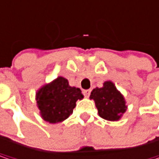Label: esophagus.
Here are the masks:
<instances>
[{"label": "esophagus", "mask_w": 159, "mask_h": 159, "mask_svg": "<svg viewBox=\"0 0 159 159\" xmlns=\"http://www.w3.org/2000/svg\"><path fill=\"white\" fill-rule=\"evenodd\" d=\"M90 93H91V90H83V94H84V95L85 97H88Z\"/></svg>", "instance_id": "obj_1"}]
</instances>
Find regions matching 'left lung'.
<instances>
[{
    "label": "left lung",
    "instance_id": "left-lung-1",
    "mask_svg": "<svg viewBox=\"0 0 159 159\" xmlns=\"http://www.w3.org/2000/svg\"><path fill=\"white\" fill-rule=\"evenodd\" d=\"M90 99L94 101L98 115L108 121L119 120L127 108L123 94L111 81L105 82L101 88H94Z\"/></svg>",
    "mask_w": 159,
    "mask_h": 159
}]
</instances>
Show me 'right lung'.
Here are the masks:
<instances>
[{
	"label": "right lung",
	"instance_id": "right-lung-1",
	"mask_svg": "<svg viewBox=\"0 0 159 159\" xmlns=\"http://www.w3.org/2000/svg\"><path fill=\"white\" fill-rule=\"evenodd\" d=\"M84 95L79 88L70 86L62 76L42 86L36 93L37 107L43 120L51 124L62 122L69 117Z\"/></svg>",
	"mask_w": 159,
	"mask_h": 159
}]
</instances>
